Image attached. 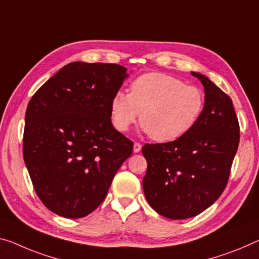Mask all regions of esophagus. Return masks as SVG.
<instances>
[{
	"label": "esophagus",
	"mask_w": 259,
	"mask_h": 259,
	"mask_svg": "<svg viewBox=\"0 0 259 259\" xmlns=\"http://www.w3.org/2000/svg\"><path fill=\"white\" fill-rule=\"evenodd\" d=\"M141 148H142L141 143L135 142L134 146H133V152H134V153H139V152H140V150H141Z\"/></svg>",
	"instance_id": "1"
}]
</instances>
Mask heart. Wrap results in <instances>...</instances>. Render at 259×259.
<instances>
[{"label": "heart", "instance_id": "1", "mask_svg": "<svg viewBox=\"0 0 259 259\" xmlns=\"http://www.w3.org/2000/svg\"><path fill=\"white\" fill-rule=\"evenodd\" d=\"M204 107L205 95L197 87L171 75L149 73L131 83L130 94L118 91L110 110L118 131L125 132L141 116L142 128L153 140L169 142L188 134Z\"/></svg>", "mask_w": 259, "mask_h": 259}]
</instances>
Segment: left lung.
<instances>
[{
    "label": "left lung",
    "mask_w": 259,
    "mask_h": 259,
    "mask_svg": "<svg viewBox=\"0 0 259 259\" xmlns=\"http://www.w3.org/2000/svg\"><path fill=\"white\" fill-rule=\"evenodd\" d=\"M191 74L205 88V107L197 125L175 141L142 147L147 201L172 220L196 217L218 200L240 142L232 99L205 75Z\"/></svg>",
    "instance_id": "1"
}]
</instances>
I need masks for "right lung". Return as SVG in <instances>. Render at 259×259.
Segmentation results:
<instances>
[{
	"instance_id": "add662e5",
	"label": "right lung",
	"mask_w": 259,
	"mask_h": 259,
	"mask_svg": "<svg viewBox=\"0 0 259 259\" xmlns=\"http://www.w3.org/2000/svg\"><path fill=\"white\" fill-rule=\"evenodd\" d=\"M114 63L71 62L27 104L23 156L42 204L58 215H88L104 200L133 142L111 122V101L128 77Z\"/></svg>"
}]
</instances>
